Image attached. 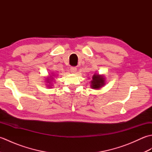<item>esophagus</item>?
Wrapping results in <instances>:
<instances>
[{
    "instance_id": "obj_1",
    "label": "esophagus",
    "mask_w": 152,
    "mask_h": 152,
    "mask_svg": "<svg viewBox=\"0 0 152 152\" xmlns=\"http://www.w3.org/2000/svg\"><path fill=\"white\" fill-rule=\"evenodd\" d=\"M70 69V72L72 73H75L76 72V70H77V68L76 66H71Z\"/></svg>"
}]
</instances>
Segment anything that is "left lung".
<instances>
[{
  "instance_id": "8db88e82",
  "label": "left lung",
  "mask_w": 152,
  "mask_h": 152,
  "mask_svg": "<svg viewBox=\"0 0 152 152\" xmlns=\"http://www.w3.org/2000/svg\"><path fill=\"white\" fill-rule=\"evenodd\" d=\"M104 80L102 76L99 74H95L93 76V80L91 81V88L93 89H99L101 86H104Z\"/></svg>"
}]
</instances>
